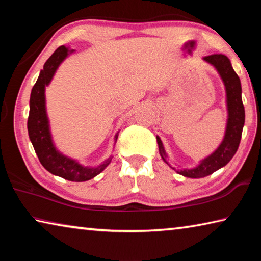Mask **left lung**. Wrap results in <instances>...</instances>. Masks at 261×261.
<instances>
[{
	"mask_svg": "<svg viewBox=\"0 0 261 261\" xmlns=\"http://www.w3.org/2000/svg\"><path fill=\"white\" fill-rule=\"evenodd\" d=\"M205 62L210 63L211 65L216 69V71L220 74L222 79L224 88H226V102H227V125L224 137L219 147L215 151L210 154L208 156L200 160L199 165L194 168H185V169H176L171 167L170 163L167 160V153L163 147V144L160 139V137L156 136V141L159 145V152L162 160L165 161L168 166L178 173L183 175L185 177L190 178H201L206 177L214 171L219 170L227 165L231 160L232 156L237 152V148L240 146V141L242 137L243 126L245 122V110L242 101V86L240 77L237 73L233 71L231 67L230 60L226 55L222 54H213L210 56H205Z\"/></svg>",
	"mask_w": 261,
	"mask_h": 261,
	"instance_id": "obj_1",
	"label": "left lung"
}]
</instances>
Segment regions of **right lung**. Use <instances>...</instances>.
<instances>
[{
  "label": "right lung",
  "instance_id": "add662e5",
  "mask_svg": "<svg viewBox=\"0 0 261 261\" xmlns=\"http://www.w3.org/2000/svg\"><path fill=\"white\" fill-rule=\"evenodd\" d=\"M73 51V49H70L68 47L61 46L43 65V69L31 92L28 130L34 151L46 170L71 182H85L103 171L112 161L113 156L110 155L107 160L96 167H86L81 165L74 159L64 155L56 148L53 140L46 109V86L50 84L60 64ZM117 137L118 132L115 135V143Z\"/></svg>",
  "mask_w": 261,
  "mask_h": 261
}]
</instances>
